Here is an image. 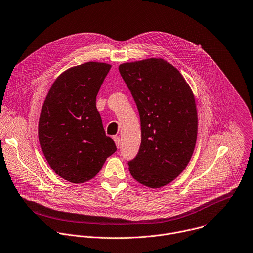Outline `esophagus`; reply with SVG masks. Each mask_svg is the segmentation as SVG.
I'll return each mask as SVG.
<instances>
[{"label": "esophagus", "instance_id": "esophagus-1", "mask_svg": "<svg viewBox=\"0 0 253 253\" xmlns=\"http://www.w3.org/2000/svg\"><path fill=\"white\" fill-rule=\"evenodd\" d=\"M113 139H114V141H115V144H116L117 148H119V147H120V144H121L120 138H119V137H116V136H114V137H113Z\"/></svg>", "mask_w": 253, "mask_h": 253}]
</instances>
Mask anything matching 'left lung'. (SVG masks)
Listing matches in <instances>:
<instances>
[{
  "instance_id": "1",
  "label": "left lung",
  "mask_w": 253,
  "mask_h": 253,
  "mask_svg": "<svg viewBox=\"0 0 253 253\" xmlns=\"http://www.w3.org/2000/svg\"><path fill=\"white\" fill-rule=\"evenodd\" d=\"M119 72L137 105L141 145L128 161L132 177L149 188L175 180L187 167L198 135L193 92L172 64L150 58L119 65Z\"/></svg>"
}]
</instances>
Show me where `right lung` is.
Wrapping results in <instances>:
<instances>
[{"label":"right lung","instance_id":"1","mask_svg":"<svg viewBox=\"0 0 253 253\" xmlns=\"http://www.w3.org/2000/svg\"><path fill=\"white\" fill-rule=\"evenodd\" d=\"M110 68L90 61L67 69L53 82L42 105V150L51 169L70 183L94 178L117 150L96 108V96Z\"/></svg>","mask_w":253,"mask_h":253}]
</instances>
